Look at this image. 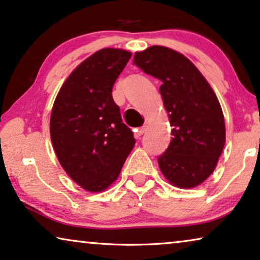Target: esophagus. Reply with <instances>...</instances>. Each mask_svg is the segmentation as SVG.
Masks as SVG:
<instances>
[{
	"label": "esophagus",
	"instance_id": "obj_1",
	"mask_svg": "<svg viewBox=\"0 0 260 260\" xmlns=\"http://www.w3.org/2000/svg\"><path fill=\"white\" fill-rule=\"evenodd\" d=\"M145 130H147V126H141V127H138V129L136 130L137 136H142V135H143V134L145 133Z\"/></svg>",
	"mask_w": 260,
	"mask_h": 260
}]
</instances>
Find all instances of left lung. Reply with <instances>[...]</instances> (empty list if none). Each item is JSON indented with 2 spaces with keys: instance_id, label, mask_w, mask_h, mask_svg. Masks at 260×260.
<instances>
[{
  "instance_id": "obj_1",
  "label": "left lung",
  "mask_w": 260,
  "mask_h": 260,
  "mask_svg": "<svg viewBox=\"0 0 260 260\" xmlns=\"http://www.w3.org/2000/svg\"><path fill=\"white\" fill-rule=\"evenodd\" d=\"M134 63L161 80L172 141L157 161L173 186L193 188L215 169L226 140L225 120L214 91L194 63L179 52L151 46L136 52Z\"/></svg>"
}]
</instances>
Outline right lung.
I'll return each mask as SVG.
<instances>
[{
  "label": "right lung",
  "instance_id": "right-lung-1",
  "mask_svg": "<svg viewBox=\"0 0 260 260\" xmlns=\"http://www.w3.org/2000/svg\"><path fill=\"white\" fill-rule=\"evenodd\" d=\"M130 58L118 48L95 52L70 74L53 105L49 130L56 157L88 191L115 182L136 142L112 98L113 84Z\"/></svg>",
  "mask_w": 260,
  "mask_h": 260
}]
</instances>
